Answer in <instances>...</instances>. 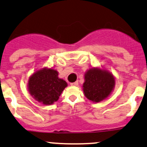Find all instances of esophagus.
<instances>
[{
	"instance_id": "esophagus-1",
	"label": "esophagus",
	"mask_w": 147,
	"mask_h": 147,
	"mask_svg": "<svg viewBox=\"0 0 147 147\" xmlns=\"http://www.w3.org/2000/svg\"><path fill=\"white\" fill-rule=\"evenodd\" d=\"M70 85H71L72 86H78V82H74V83H71Z\"/></svg>"
}]
</instances>
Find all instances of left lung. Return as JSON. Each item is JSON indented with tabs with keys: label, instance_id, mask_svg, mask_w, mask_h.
<instances>
[{
	"label": "left lung",
	"instance_id": "obj_1",
	"mask_svg": "<svg viewBox=\"0 0 147 147\" xmlns=\"http://www.w3.org/2000/svg\"><path fill=\"white\" fill-rule=\"evenodd\" d=\"M115 85L113 74L105 69L92 68L84 74L82 86L84 95L92 102H100L109 97Z\"/></svg>",
	"mask_w": 147,
	"mask_h": 147
}]
</instances>
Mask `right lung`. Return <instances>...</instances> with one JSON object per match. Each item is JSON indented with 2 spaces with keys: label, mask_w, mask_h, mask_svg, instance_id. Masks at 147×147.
<instances>
[{
  "label": "right lung",
  "mask_w": 147,
  "mask_h": 147,
  "mask_svg": "<svg viewBox=\"0 0 147 147\" xmlns=\"http://www.w3.org/2000/svg\"><path fill=\"white\" fill-rule=\"evenodd\" d=\"M55 69L43 68L30 77L28 88L30 94L37 102L43 105H51L57 102L68 84L59 78Z\"/></svg>",
  "instance_id": "1"
}]
</instances>
